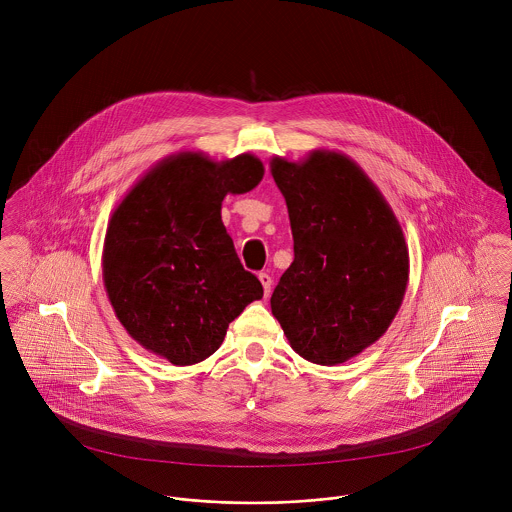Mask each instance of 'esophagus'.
<instances>
[{"instance_id":"1","label":"esophagus","mask_w":512,"mask_h":512,"mask_svg":"<svg viewBox=\"0 0 512 512\" xmlns=\"http://www.w3.org/2000/svg\"><path fill=\"white\" fill-rule=\"evenodd\" d=\"M258 280H260V284L264 286V293L270 295V290H272V276L266 274V272H260V274H258Z\"/></svg>"}]
</instances>
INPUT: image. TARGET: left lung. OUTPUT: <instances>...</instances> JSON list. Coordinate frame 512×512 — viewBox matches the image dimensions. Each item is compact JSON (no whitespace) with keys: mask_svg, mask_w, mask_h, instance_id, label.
I'll use <instances>...</instances> for the list:
<instances>
[{"mask_svg":"<svg viewBox=\"0 0 512 512\" xmlns=\"http://www.w3.org/2000/svg\"><path fill=\"white\" fill-rule=\"evenodd\" d=\"M270 167L293 236L272 313L299 357L341 365L376 343L402 305L410 274L402 226L365 171L339 151L315 149L297 163L274 157Z\"/></svg>","mask_w":512,"mask_h":512,"instance_id":"1","label":"left lung"}]
</instances>
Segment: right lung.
<instances>
[{"label": "right lung", "mask_w": 512, "mask_h": 512, "mask_svg": "<svg viewBox=\"0 0 512 512\" xmlns=\"http://www.w3.org/2000/svg\"><path fill=\"white\" fill-rule=\"evenodd\" d=\"M262 161L240 153L215 161L201 151L161 159L112 213L102 278L116 317L153 355L195 365L224 341L228 323L262 299L228 236L222 199L252 191Z\"/></svg>", "instance_id": "obj_1"}]
</instances>
